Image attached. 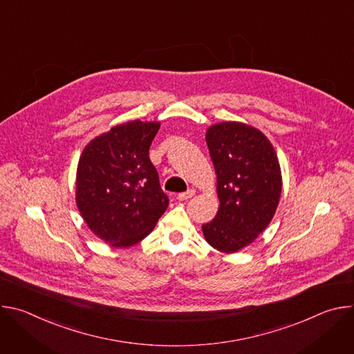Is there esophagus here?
<instances>
[{
	"label": "esophagus",
	"mask_w": 354,
	"mask_h": 354,
	"mask_svg": "<svg viewBox=\"0 0 354 354\" xmlns=\"http://www.w3.org/2000/svg\"><path fill=\"white\" fill-rule=\"evenodd\" d=\"M194 193H196L194 189H189V190H186V192H183V193H179V194H178V200H180V201L189 200V198H192V197L194 196Z\"/></svg>",
	"instance_id": "34e87169"
}]
</instances>
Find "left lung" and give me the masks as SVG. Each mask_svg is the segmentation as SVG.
<instances>
[{
    "instance_id": "8db88e82",
    "label": "left lung",
    "mask_w": 354,
    "mask_h": 354,
    "mask_svg": "<svg viewBox=\"0 0 354 354\" xmlns=\"http://www.w3.org/2000/svg\"><path fill=\"white\" fill-rule=\"evenodd\" d=\"M206 141L217 174L220 207L201 230L214 249L234 254L272 221L281 194L280 164L268 137L245 123L213 124Z\"/></svg>"
}]
</instances>
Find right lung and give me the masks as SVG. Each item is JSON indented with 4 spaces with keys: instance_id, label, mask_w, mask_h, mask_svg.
Here are the masks:
<instances>
[{
    "instance_id": "add662e5",
    "label": "right lung",
    "mask_w": 354,
    "mask_h": 354,
    "mask_svg": "<svg viewBox=\"0 0 354 354\" xmlns=\"http://www.w3.org/2000/svg\"><path fill=\"white\" fill-rule=\"evenodd\" d=\"M158 130V122L115 126L93 138L80 157L77 207L89 230L112 246L144 239L169 205L148 156Z\"/></svg>"
}]
</instances>
